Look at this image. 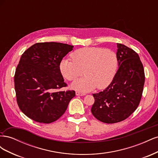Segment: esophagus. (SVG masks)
I'll return each instance as SVG.
<instances>
[{
    "instance_id": "1",
    "label": "esophagus",
    "mask_w": 158,
    "mask_h": 158,
    "mask_svg": "<svg viewBox=\"0 0 158 158\" xmlns=\"http://www.w3.org/2000/svg\"><path fill=\"white\" fill-rule=\"evenodd\" d=\"M76 95H80V96H83V95H85V94L83 93V92H78V91H77V92H76Z\"/></svg>"
}]
</instances>
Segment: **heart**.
<instances>
[{
  "label": "heart",
  "instance_id": "1",
  "mask_svg": "<svg viewBox=\"0 0 158 158\" xmlns=\"http://www.w3.org/2000/svg\"><path fill=\"white\" fill-rule=\"evenodd\" d=\"M73 60L64 58L59 64L63 77L74 81L71 87L81 92H89L95 88L104 89L112 82L118 67L117 54L111 49L87 47L74 51L70 55Z\"/></svg>",
  "mask_w": 158,
  "mask_h": 158
}]
</instances>
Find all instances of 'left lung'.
<instances>
[{
    "mask_svg": "<svg viewBox=\"0 0 158 158\" xmlns=\"http://www.w3.org/2000/svg\"><path fill=\"white\" fill-rule=\"evenodd\" d=\"M118 69L112 82L103 92L93 94L91 111L98 120L112 124L125 120L137 109L144 88V67L136 52L117 44Z\"/></svg>",
    "mask_w": 158,
    "mask_h": 158,
    "instance_id": "1",
    "label": "left lung"
}]
</instances>
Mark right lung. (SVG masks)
Listing matches in <instances>:
<instances>
[{
  "mask_svg": "<svg viewBox=\"0 0 158 158\" xmlns=\"http://www.w3.org/2000/svg\"><path fill=\"white\" fill-rule=\"evenodd\" d=\"M73 45L56 42L37 43L22 54L14 75L17 103L32 120L51 123L66 111L74 90L58 92L66 84L59 64Z\"/></svg>",
  "mask_w": 158,
  "mask_h": 158,
  "instance_id": "1",
  "label": "right lung"
}]
</instances>
